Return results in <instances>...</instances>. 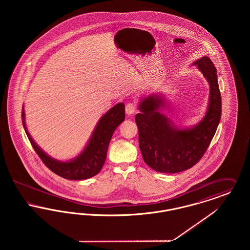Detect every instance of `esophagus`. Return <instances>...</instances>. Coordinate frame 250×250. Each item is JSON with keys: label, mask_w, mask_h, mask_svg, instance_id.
<instances>
[{"label": "esophagus", "mask_w": 250, "mask_h": 250, "mask_svg": "<svg viewBox=\"0 0 250 250\" xmlns=\"http://www.w3.org/2000/svg\"><path fill=\"white\" fill-rule=\"evenodd\" d=\"M135 110H136V107H135V105L132 104V103H128V104L125 106V113H126L127 115H132V114L135 112Z\"/></svg>", "instance_id": "1"}]
</instances>
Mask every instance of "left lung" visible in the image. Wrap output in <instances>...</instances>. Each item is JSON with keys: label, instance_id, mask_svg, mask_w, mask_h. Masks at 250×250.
I'll return each mask as SVG.
<instances>
[{"label": "left lung", "instance_id": "left-lung-1", "mask_svg": "<svg viewBox=\"0 0 250 250\" xmlns=\"http://www.w3.org/2000/svg\"><path fill=\"white\" fill-rule=\"evenodd\" d=\"M210 87L208 107L197 125L179 128L161 112L166 107L163 95H149L139 103L135 117L139 129V144L144 162L158 172L176 173L197 164L206 152L221 118V95L216 69L210 58L195 61Z\"/></svg>", "mask_w": 250, "mask_h": 250}]
</instances>
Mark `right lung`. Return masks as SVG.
I'll return each mask as SVG.
<instances>
[{
	"label": "right lung",
	"instance_id": "right-lung-1",
	"mask_svg": "<svg viewBox=\"0 0 250 250\" xmlns=\"http://www.w3.org/2000/svg\"><path fill=\"white\" fill-rule=\"evenodd\" d=\"M22 124L24 130L33 145L36 154L48 168L62 178L67 180H84L96 175L102 168L107 157V147L117 126L125 121V104L118 103L98 121L95 130L83 151L68 161H60L47 155L32 139L25 124V112L22 107Z\"/></svg>",
	"mask_w": 250,
	"mask_h": 250
}]
</instances>
